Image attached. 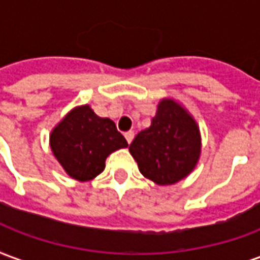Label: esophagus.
Segmentation results:
<instances>
[{
  "mask_svg": "<svg viewBox=\"0 0 260 260\" xmlns=\"http://www.w3.org/2000/svg\"><path fill=\"white\" fill-rule=\"evenodd\" d=\"M124 136H125V139H126V142L131 143L132 139H134V136H135V134H134V131H128V132H125Z\"/></svg>",
  "mask_w": 260,
  "mask_h": 260,
  "instance_id": "1",
  "label": "esophagus"
}]
</instances>
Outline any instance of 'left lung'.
Listing matches in <instances>:
<instances>
[{
    "instance_id": "8db88e82",
    "label": "left lung",
    "mask_w": 260,
    "mask_h": 260,
    "mask_svg": "<svg viewBox=\"0 0 260 260\" xmlns=\"http://www.w3.org/2000/svg\"><path fill=\"white\" fill-rule=\"evenodd\" d=\"M201 132L191 114L173 99L158 103L146 129L129 145L143 177L157 185H173L191 174L201 156Z\"/></svg>"
}]
</instances>
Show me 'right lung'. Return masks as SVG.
<instances>
[{"instance_id": "right-lung-1", "label": "right lung", "mask_w": 260, "mask_h": 260, "mask_svg": "<svg viewBox=\"0 0 260 260\" xmlns=\"http://www.w3.org/2000/svg\"><path fill=\"white\" fill-rule=\"evenodd\" d=\"M53 154L65 173L76 181H90L106 167V158L128 146L110 118H102L90 106L71 110L50 134Z\"/></svg>"}]
</instances>
